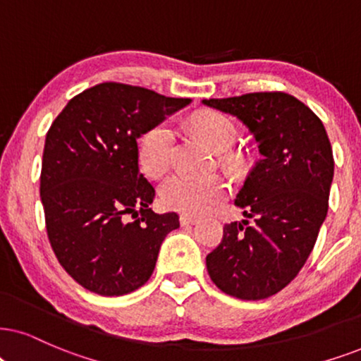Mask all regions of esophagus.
<instances>
[{"label": "esophagus", "instance_id": "1", "mask_svg": "<svg viewBox=\"0 0 361 361\" xmlns=\"http://www.w3.org/2000/svg\"><path fill=\"white\" fill-rule=\"evenodd\" d=\"M198 221H200V218L193 216V214H181L180 216L181 225H195V223H198Z\"/></svg>", "mask_w": 361, "mask_h": 361}]
</instances>
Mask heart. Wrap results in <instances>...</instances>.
<instances>
[{"instance_id": "obj_1", "label": "heart", "mask_w": 361, "mask_h": 361, "mask_svg": "<svg viewBox=\"0 0 361 361\" xmlns=\"http://www.w3.org/2000/svg\"><path fill=\"white\" fill-rule=\"evenodd\" d=\"M196 135L213 152L223 153L233 147L236 131L228 118L214 113L198 116L193 121ZM175 135L168 123H158L141 136L140 163L149 176H161L171 165ZM228 186L220 176H190L178 173L168 178L161 188L163 203L176 212L202 214L225 198Z\"/></svg>"}]
</instances>
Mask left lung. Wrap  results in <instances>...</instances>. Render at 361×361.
<instances>
[{"mask_svg":"<svg viewBox=\"0 0 361 361\" xmlns=\"http://www.w3.org/2000/svg\"><path fill=\"white\" fill-rule=\"evenodd\" d=\"M248 128L262 157L235 204L243 223L223 226L221 243L207 257L208 275L223 293L264 300L303 268L326 218L333 152L320 118L281 91L203 99Z\"/></svg>","mask_w":361,"mask_h":361,"instance_id":"8db88e82","label":"left lung"}]
</instances>
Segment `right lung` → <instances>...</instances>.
Here are the masks:
<instances>
[{
	"label": "right lung",
	"instance_id": "add662e5",
	"mask_svg": "<svg viewBox=\"0 0 361 361\" xmlns=\"http://www.w3.org/2000/svg\"><path fill=\"white\" fill-rule=\"evenodd\" d=\"M188 98L102 83L71 98L44 141L39 193L59 264L93 293L121 296L149 280L159 246L180 226L154 213L136 140Z\"/></svg>",
	"mask_w": 361,
	"mask_h": 361
}]
</instances>
